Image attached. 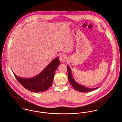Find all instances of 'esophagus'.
<instances>
[{"label":"esophagus","instance_id":"obj_1","mask_svg":"<svg viewBox=\"0 0 122 122\" xmlns=\"http://www.w3.org/2000/svg\"><path fill=\"white\" fill-rule=\"evenodd\" d=\"M66 58L65 55H64V54H62L59 56V60L60 62H64L65 61V60H66Z\"/></svg>","mask_w":122,"mask_h":122}]
</instances>
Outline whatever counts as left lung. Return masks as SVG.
Instances as JSON below:
<instances>
[{
  "mask_svg": "<svg viewBox=\"0 0 122 122\" xmlns=\"http://www.w3.org/2000/svg\"><path fill=\"white\" fill-rule=\"evenodd\" d=\"M67 70L68 72V79H69V81H70V84L76 89V91L81 92H88L94 91L95 90H96L98 88V87H97V88H92V89L89 88L79 84L78 83H77L76 82L73 78L72 73H71V70L68 65L67 66Z\"/></svg>",
  "mask_w": 122,
  "mask_h": 122,
  "instance_id": "left-lung-1",
  "label": "left lung"
}]
</instances>
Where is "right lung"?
<instances>
[{
    "instance_id": "right-lung-1",
    "label": "right lung",
    "mask_w": 122,
    "mask_h": 122,
    "mask_svg": "<svg viewBox=\"0 0 122 122\" xmlns=\"http://www.w3.org/2000/svg\"><path fill=\"white\" fill-rule=\"evenodd\" d=\"M59 64L58 58H55L40 74L32 78H22L13 74L18 82L25 89L34 92H42L52 86L54 73Z\"/></svg>"
}]
</instances>
